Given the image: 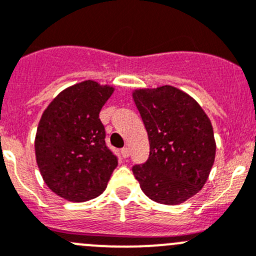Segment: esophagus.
Here are the masks:
<instances>
[{
    "mask_svg": "<svg viewBox=\"0 0 256 256\" xmlns=\"http://www.w3.org/2000/svg\"><path fill=\"white\" fill-rule=\"evenodd\" d=\"M120 152H121V156L122 158H128V155H130V150H128V148H122Z\"/></svg>",
    "mask_w": 256,
    "mask_h": 256,
    "instance_id": "1",
    "label": "esophagus"
}]
</instances>
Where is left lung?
<instances>
[{
    "label": "left lung",
    "mask_w": 256,
    "mask_h": 256,
    "mask_svg": "<svg viewBox=\"0 0 256 256\" xmlns=\"http://www.w3.org/2000/svg\"><path fill=\"white\" fill-rule=\"evenodd\" d=\"M134 101L149 138L150 152L132 173L158 204H178L200 190L216 154L214 128L202 107L172 86L136 90Z\"/></svg>",
    "instance_id": "8db88e82"
}]
</instances>
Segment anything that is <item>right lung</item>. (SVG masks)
<instances>
[{
  "label": "right lung",
  "mask_w": 256,
  "mask_h": 256,
  "mask_svg": "<svg viewBox=\"0 0 256 256\" xmlns=\"http://www.w3.org/2000/svg\"><path fill=\"white\" fill-rule=\"evenodd\" d=\"M111 86L84 80L59 93L42 114L35 155L42 179L59 197L86 202L107 187L117 156L107 148L100 111Z\"/></svg>",
  "instance_id": "add662e5"
}]
</instances>
